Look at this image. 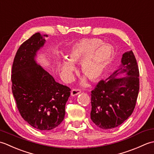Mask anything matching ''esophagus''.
<instances>
[{"label":"esophagus","instance_id":"1","mask_svg":"<svg viewBox=\"0 0 154 154\" xmlns=\"http://www.w3.org/2000/svg\"><path fill=\"white\" fill-rule=\"evenodd\" d=\"M81 93V91L79 89H72L71 92V96H75V95H77V94H79Z\"/></svg>","mask_w":154,"mask_h":154}]
</instances>
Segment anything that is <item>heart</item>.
I'll return each instance as SVG.
<instances>
[{"label":"heart","mask_w":154,"mask_h":154,"mask_svg":"<svg viewBox=\"0 0 154 154\" xmlns=\"http://www.w3.org/2000/svg\"><path fill=\"white\" fill-rule=\"evenodd\" d=\"M99 39H83L72 45L67 55L60 63L62 77L66 81L73 77L75 69L73 63L81 62V72L91 81L101 77L110 63L113 55L111 45Z\"/></svg>","instance_id":"1"}]
</instances>
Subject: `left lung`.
<instances>
[{
	"mask_svg": "<svg viewBox=\"0 0 154 154\" xmlns=\"http://www.w3.org/2000/svg\"><path fill=\"white\" fill-rule=\"evenodd\" d=\"M120 73L126 74L116 78ZM139 69L132 51L124 53L122 67L91 91V119L102 129L114 128L128 119L136 106L140 89Z\"/></svg>",
	"mask_w": 154,
	"mask_h": 154,
	"instance_id": "left-lung-1",
	"label": "left lung"
}]
</instances>
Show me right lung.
Here are the masks:
<instances>
[{"mask_svg": "<svg viewBox=\"0 0 154 154\" xmlns=\"http://www.w3.org/2000/svg\"><path fill=\"white\" fill-rule=\"evenodd\" d=\"M45 41L38 32L18 48L12 67V91L24 120L36 129L50 130L64 119L71 89L57 83L34 60Z\"/></svg>", "mask_w": 154, "mask_h": 154, "instance_id": "right-lung-1", "label": "right lung"}]
</instances>
